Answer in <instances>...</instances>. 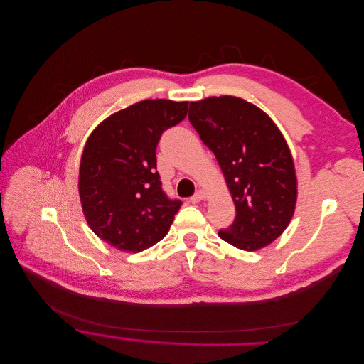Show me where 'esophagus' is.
<instances>
[{"mask_svg":"<svg viewBox=\"0 0 364 364\" xmlns=\"http://www.w3.org/2000/svg\"><path fill=\"white\" fill-rule=\"evenodd\" d=\"M206 198V192L205 191H202V189H199L192 198H191V200L193 202V203H198V202H200V200H203Z\"/></svg>","mask_w":364,"mask_h":364,"instance_id":"1","label":"esophagus"}]
</instances>
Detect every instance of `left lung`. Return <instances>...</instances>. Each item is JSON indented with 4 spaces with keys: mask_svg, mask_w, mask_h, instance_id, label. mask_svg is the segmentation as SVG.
<instances>
[{
    "mask_svg": "<svg viewBox=\"0 0 364 364\" xmlns=\"http://www.w3.org/2000/svg\"><path fill=\"white\" fill-rule=\"evenodd\" d=\"M189 122L213 152L235 203L232 225L218 235L244 251L267 247L288 227L297 202L282 133L265 112L235 96L191 102Z\"/></svg>",
    "mask_w": 364,
    "mask_h": 364,
    "instance_id": "obj_1",
    "label": "left lung"
}]
</instances>
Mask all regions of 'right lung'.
Here are the masks:
<instances>
[{"mask_svg": "<svg viewBox=\"0 0 364 364\" xmlns=\"http://www.w3.org/2000/svg\"><path fill=\"white\" fill-rule=\"evenodd\" d=\"M186 113L188 102L141 100L105 119L89 136L79 193L89 227L105 242L140 252L168 234L182 202L162 189L156 146Z\"/></svg>", "mask_w": 364, "mask_h": 364, "instance_id": "obj_1", "label": "right lung"}]
</instances>
